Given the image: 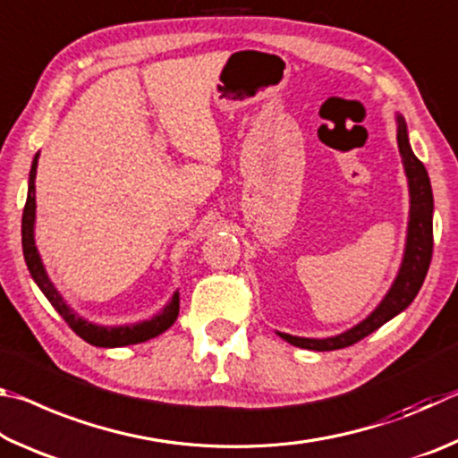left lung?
Masks as SVG:
<instances>
[{"mask_svg":"<svg viewBox=\"0 0 458 458\" xmlns=\"http://www.w3.org/2000/svg\"><path fill=\"white\" fill-rule=\"evenodd\" d=\"M398 123V149L402 155V165L408 177V193H410V212H408V230H406V246L404 257H402V265L396 278L386 293V297L379 301V305L371 311L366 319L353 325L339 335L333 337H297L289 335V333L276 331L284 341H289L294 347H303V350L313 352H333L341 350V347L353 345L355 341L368 337L369 333L382 327L394 317L400 315L404 309L412 303L414 297L420 291V286L428 273L430 259H432V212H434V199H432V188L430 177L426 174V167L422 161L416 157L412 147L408 141V127L402 114H396Z\"/></svg>","mask_w":458,"mask_h":458,"instance_id":"1","label":"left lung"}]
</instances>
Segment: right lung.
<instances>
[{
	"label": "right lung",
	"mask_w": 458,
	"mask_h": 458,
	"mask_svg": "<svg viewBox=\"0 0 458 458\" xmlns=\"http://www.w3.org/2000/svg\"><path fill=\"white\" fill-rule=\"evenodd\" d=\"M38 157L40 153L34 155L32 169H30V180H28V199L24 206V216H21V248H24V259L30 275H32L34 283L40 286L44 297L50 301L52 307L62 315L71 329L76 335L82 337L87 344L97 347H125L135 345L141 341L153 339L167 331L175 323L177 315H180V293H174V297L169 299V303L161 309L157 315H153L151 319L137 321V323H125V325H98L89 319H84L74 309L66 303L64 297L58 293L56 286L50 281L48 273H46L44 262L40 259V252L36 248L34 240V224H36V169H38Z\"/></svg>",
	"instance_id": "obj_1"
}]
</instances>
